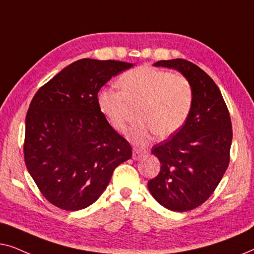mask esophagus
<instances>
[{
	"instance_id": "obj_1",
	"label": "esophagus",
	"mask_w": 254,
	"mask_h": 254,
	"mask_svg": "<svg viewBox=\"0 0 254 254\" xmlns=\"http://www.w3.org/2000/svg\"><path fill=\"white\" fill-rule=\"evenodd\" d=\"M143 155H144V151L141 150V149H137V148L133 149V159H138Z\"/></svg>"
}]
</instances>
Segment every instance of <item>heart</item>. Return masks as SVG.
Wrapping results in <instances>:
<instances>
[{
    "instance_id": "obj_1",
    "label": "heart",
    "mask_w": 254,
    "mask_h": 254,
    "mask_svg": "<svg viewBox=\"0 0 254 254\" xmlns=\"http://www.w3.org/2000/svg\"><path fill=\"white\" fill-rule=\"evenodd\" d=\"M120 89L105 88L98 93L100 112L114 129L126 130L130 105H138L137 124L128 136L143 144L152 135L168 137L186 124L194 104V89L186 76L141 65L120 76Z\"/></svg>"
}]
</instances>
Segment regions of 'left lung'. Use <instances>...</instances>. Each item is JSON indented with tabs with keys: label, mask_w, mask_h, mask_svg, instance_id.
Returning <instances> with one entry per match:
<instances>
[{
	"label": "left lung",
	"mask_w": 254,
	"mask_h": 254,
	"mask_svg": "<svg viewBox=\"0 0 254 254\" xmlns=\"http://www.w3.org/2000/svg\"><path fill=\"white\" fill-rule=\"evenodd\" d=\"M155 67L173 68L194 89V104L186 124L151 152L161 171L148 182L151 195L163 207L187 211L214 193L230 162L232 126L218 86L202 69L184 59L162 60Z\"/></svg>",
	"instance_id": "obj_1"
}]
</instances>
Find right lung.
I'll use <instances>...</instances> for the list:
<instances>
[{"mask_svg": "<svg viewBox=\"0 0 254 254\" xmlns=\"http://www.w3.org/2000/svg\"><path fill=\"white\" fill-rule=\"evenodd\" d=\"M133 67L81 59L41 86L25 119L24 159L41 194L74 211L92 204L131 147L100 112L97 98L113 76Z\"/></svg>", "mask_w": 254, "mask_h": 254, "instance_id": "obj_1", "label": "right lung"}]
</instances>
